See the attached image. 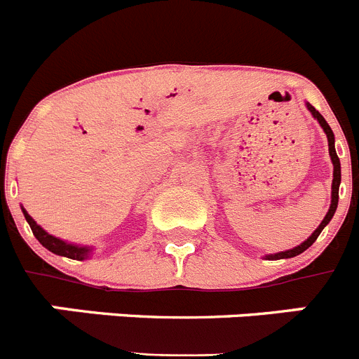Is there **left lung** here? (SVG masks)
I'll return each instance as SVG.
<instances>
[{
  "label": "left lung",
  "instance_id": "1",
  "mask_svg": "<svg viewBox=\"0 0 359 359\" xmlns=\"http://www.w3.org/2000/svg\"><path fill=\"white\" fill-rule=\"evenodd\" d=\"M307 109L311 111V115L315 116L316 120H318V123L323 128V131H325V135H327V140H329V154H331V160H332V165H334V172H332V199H331V208H329L327 215L323 217V221L320 223V226L316 228L315 231H313V236L309 237L307 241H304L300 246H297V248L293 250H287V252H280V253H275V255H269L268 259H291V257H297L300 255L302 252H306L307 248H309L311 244L315 243L316 239H318V236L322 233V230L325 228V224L329 223L332 219V215H334L336 212V207H338V189H340V182H341V169H340V158H338V154H336L334 151V135H332V129L329 128V123L325 122V118H323L322 115H320L318 111L315 109V107L311 106V104H307Z\"/></svg>",
  "mask_w": 359,
  "mask_h": 359
}]
</instances>
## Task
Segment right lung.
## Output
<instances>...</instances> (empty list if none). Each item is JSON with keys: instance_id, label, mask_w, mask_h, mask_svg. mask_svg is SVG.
<instances>
[{"instance_id": "right-lung-1", "label": "right lung", "mask_w": 359, "mask_h": 359, "mask_svg": "<svg viewBox=\"0 0 359 359\" xmlns=\"http://www.w3.org/2000/svg\"><path fill=\"white\" fill-rule=\"evenodd\" d=\"M23 214H25V219L28 221V224H30L32 233L36 236V239L39 241L46 250H50V252L55 253V255L68 257V259H77V261H84L86 257H90L91 253L90 248H86V246H75V244H68L65 243V241L50 236V233H46V231H44L43 228H41L39 224H37L36 221L27 214V212L23 210Z\"/></svg>"}]
</instances>
